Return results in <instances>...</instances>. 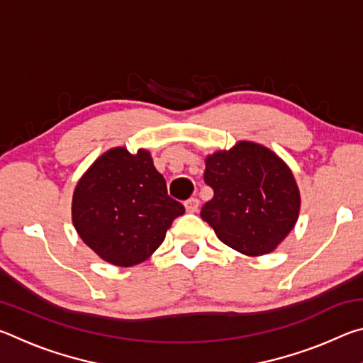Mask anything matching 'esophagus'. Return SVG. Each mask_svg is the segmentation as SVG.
Segmentation results:
<instances>
[{
  "label": "esophagus",
  "mask_w": 363,
  "mask_h": 363,
  "mask_svg": "<svg viewBox=\"0 0 363 363\" xmlns=\"http://www.w3.org/2000/svg\"><path fill=\"white\" fill-rule=\"evenodd\" d=\"M199 206H200V200L195 199V196H192V199H189L186 201V210L189 213H195L196 210H199Z\"/></svg>",
  "instance_id": "esophagus-1"
}]
</instances>
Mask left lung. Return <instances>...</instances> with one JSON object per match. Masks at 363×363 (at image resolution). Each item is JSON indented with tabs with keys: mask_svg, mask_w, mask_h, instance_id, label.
<instances>
[{
	"mask_svg": "<svg viewBox=\"0 0 363 363\" xmlns=\"http://www.w3.org/2000/svg\"><path fill=\"white\" fill-rule=\"evenodd\" d=\"M213 199L200 216L227 247L247 256L270 253L291 232L301 208L298 184L279 155L240 140L205 160Z\"/></svg>",
	"mask_w": 363,
	"mask_h": 363,
	"instance_id": "obj_1",
	"label": "left lung"
}]
</instances>
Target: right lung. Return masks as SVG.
I'll list each match as a JSON object with an SVG mask.
<instances>
[{
    "label": "right lung",
    "mask_w": 363,
    "mask_h": 363,
    "mask_svg": "<svg viewBox=\"0 0 363 363\" xmlns=\"http://www.w3.org/2000/svg\"><path fill=\"white\" fill-rule=\"evenodd\" d=\"M184 211L144 149L136 155L125 147L102 153L78 181L72 199L78 235L104 261L120 267L150 257Z\"/></svg>",
    "instance_id": "1"
}]
</instances>
